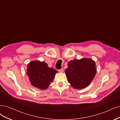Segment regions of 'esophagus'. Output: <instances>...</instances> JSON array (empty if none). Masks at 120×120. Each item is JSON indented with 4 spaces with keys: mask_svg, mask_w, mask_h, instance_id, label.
Returning a JSON list of instances; mask_svg holds the SVG:
<instances>
[{
    "mask_svg": "<svg viewBox=\"0 0 120 120\" xmlns=\"http://www.w3.org/2000/svg\"><path fill=\"white\" fill-rule=\"evenodd\" d=\"M59 71L60 72H63V71H64V69H63V68H61L60 70H59Z\"/></svg>",
    "mask_w": 120,
    "mask_h": 120,
    "instance_id": "34e87169",
    "label": "esophagus"
}]
</instances>
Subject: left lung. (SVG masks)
<instances>
[{"mask_svg":"<svg viewBox=\"0 0 120 120\" xmlns=\"http://www.w3.org/2000/svg\"><path fill=\"white\" fill-rule=\"evenodd\" d=\"M65 70L68 81L76 89H82L88 86L96 74L95 62L91 59L82 58L71 60Z\"/></svg>","mask_w":120,"mask_h":120,"instance_id":"left-lung-1","label":"left lung"}]
</instances>
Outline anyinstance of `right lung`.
Wrapping results in <instances>:
<instances>
[{"label":"right lung","instance_id":"add662e5","mask_svg":"<svg viewBox=\"0 0 120 120\" xmlns=\"http://www.w3.org/2000/svg\"><path fill=\"white\" fill-rule=\"evenodd\" d=\"M27 67L26 73L31 85L42 90L48 88L57 72L45 63L39 60L32 61Z\"/></svg>","mask_w":120,"mask_h":120}]
</instances>
